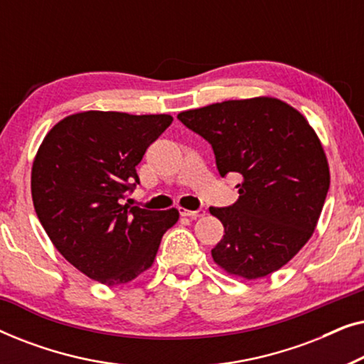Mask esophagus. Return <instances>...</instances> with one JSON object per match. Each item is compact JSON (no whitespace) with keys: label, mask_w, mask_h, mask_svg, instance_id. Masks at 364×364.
<instances>
[{"label":"esophagus","mask_w":364,"mask_h":364,"mask_svg":"<svg viewBox=\"0 0 364 364\" xmlns=\"http://www.w3.org/2000/svg\"><path fill=\"white\" fill-rule=\"evenodd\" d=\"M181 215L191 217V218H198L205 215V210L203 208H198V210H187V208H181Z\"/></svg>","instance_id":"esophagus-1"}]
</instances>
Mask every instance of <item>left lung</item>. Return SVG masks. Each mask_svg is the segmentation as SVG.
Instances as JSON below:
<instances>
[{
  "mask_svg": "<svg viewBox=\"0 0 364 364\" xmlns=\"http://www.w3.org/2000/svg\"><path fill=\"white\" fill-rule=\"evenodd\" d=\"M177 117L210 142L222 177L242 176L233 205L208 208L225 230L212 250L213 262L245 280L287 265L315 232L330 188L325 151L303 114L280 99L260 96Z\"/></svg>",
  "mask_w": 364,
  "mask_h": 364,
  "instance_id": "8db88e82",
  "label": "left lung"
}]
</instances>
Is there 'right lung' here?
<instances>
[{"label":"right lung","instance_id":"add662e5","mask_svg":"<svg viewBox=\"0 0 364 364\" xmlns=\"http://www.w3.org/2000/svg\"><path fill=\"white\" fill-rule=\"evenodd\" d=\"M168 114L86 111L59 121L43 139L31 168L36 215L56 250L107 287L152 267L178 210L122 205L139 183L147 147L171 126Z\"/></svg>","mask_w":364,"mask_h":364}]
</instances>
